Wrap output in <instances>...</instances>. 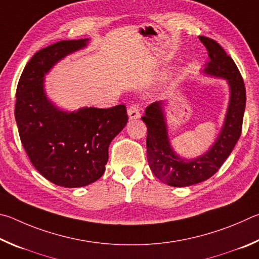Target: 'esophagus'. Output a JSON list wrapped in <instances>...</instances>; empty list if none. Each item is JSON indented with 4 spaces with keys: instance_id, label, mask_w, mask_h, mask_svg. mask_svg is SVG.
I'll use <instances>...</instances> for the list:
<instances>
[{
    "instance_id": "34e87169",
    "label": "esophagus",
    "mask_w": 259,
    "mask_h": 259,
    "mask_svg": "<svg viewBox=\"0 0 259 259\" xmlns=\"http://www.w3.org/2000/svg\"><path fill=\"white\" fill-rule=\"evenodd\" d=\"M127 115H128V118L131 120L140 118V109L138 104H132V106L128 108V110H127Z\"/></svg>"
}]
</instances>
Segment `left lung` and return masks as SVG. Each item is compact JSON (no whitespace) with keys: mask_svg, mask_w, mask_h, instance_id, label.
<instances>
[{"mask_svg":"<svg viewBox=\"0 0 259 259\" xmlns=\"http://www.w3.org/2000/svg\"><path fill=\"white\" fill-rule=\"evenodd\" d=\"M199 39L206 47L209 56V62L206 63L202 72L228 81L229 106L216 141L209 150L193 159L179 156L171 147L166 122L165 101L153 102L147 107L142 120L148 128L149 166L157 179L170 187H190L211 178L228 159L241 135L246 108V88L241 74L232 58L216 40L205 36H200Z\"/></svg>","mask_w":259,"mask_h":259,"instance_id":"obj_1","label":"left lung"}]
</instances>
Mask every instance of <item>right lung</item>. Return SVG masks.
<instances>
[{"instance_id": "obj_1", "label": "right lung", "mask_w": 259, "mask_h": 259, "mask_svg": "<svg viewBox=\"0 0 259 259\" xmlns=\"http://www.w3.org/2000/svg\"><path fill=\"white\" fill-rule=\"evenodd\" d=\"M89 38L60 40L36 52L20 76L15 116L22 146L40 175L63 188H80L103 175L109 144L124 128L126 107L61 110L48 98L44 77Z\"/></svg>"}]
</instances>
